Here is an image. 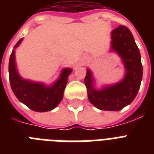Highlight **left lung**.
Wrapping results in <instances>:
<instances>
[{
  "mask_svg": "<svg viewBox=\"0 0 154 154\" xmlns=\"http://www.w3.org/2000/svg\"><path fill=\"white\" fill-rule=\"evenodd\" d=\"M111 49L122 59L125 75L122 81L98 90L94 87L91 71L87 69L85 84L91 104L101 110L119 111L136 97L142 80L141 54L130 30L120 25L111 32Z\"/></svg>",
  "mask_w": 154,
  "mask_h": 154,
  "instance_id": "obj_1",
  "label": "left lung"
}]
</instances>
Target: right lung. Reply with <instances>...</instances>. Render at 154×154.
<instances>
[{
    "label": "right lung",
    "instance_id": "obj_1",
    "mask_svg": "<svg viewBox=\"0 0 154 154\" xmlns=\"http://www.w3.org/2000/svg\"><path fill=\"white\" fill-rule=\"evenodd\" d=\"M21 42L22 38L18 41L14 49ZM71 72L69 68L64 69L57 81L52 86L47 87L42 83L30 82L20 77L16 67L15 49H13L9 57L8 74L13 94L20 102L36 112H47L57 106L62 100L68 77Z\"/></svg>",
    "mask_w": 154,
    "mask_h": 154
}]
</instances>
